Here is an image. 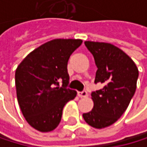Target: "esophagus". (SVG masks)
<instances>
[{
  "mask_svg": "<svg viewBox=\"0 0 147 147\" xmlns=\"http://www.w3.org/2000/svg\"><path fill=\"white\" fill-rule=\"evenodd\" d=\"M78 96H79V97H86V96H88V92L86 91L79 92H78Z\"/></svg>",
  "mask_w": 147,
  "mask_h": 147,
  "instance_id": "obj_1",
  "label": "esophagus"
}]
</instances>
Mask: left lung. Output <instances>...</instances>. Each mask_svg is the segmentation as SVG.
I'll return each instance as SVG.
<instances>
[{
    "instance_id": "left-lung-1",
    "label": "left lung",
    "mask_w": 147,
    "mask_h": 147,
    "mask_svg": "<svg viewBox=\"0 0 147 147\" xmlns=\"http://www.w3.org/2000/svg\"><path fill=\"white\" fill-rule=\"evenodd\" d=\"M98 70L95 84L103 88L92 92L93 109L83 113L85 122L95 128L112 125L126 111L136 89L138 69L121 49L109 43L85 41Z\"/></svg>"
}]
</instances>
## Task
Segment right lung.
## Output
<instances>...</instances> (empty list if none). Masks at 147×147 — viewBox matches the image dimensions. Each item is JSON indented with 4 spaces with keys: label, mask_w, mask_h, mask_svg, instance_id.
<instances>
[{
    "label": "right lung",
    "mask_w": 147,
    "mask_h": 147,
    "mask_svg": "<svg viewBox=\"0 0 147 147\" xmlns=\"http://www.w3.org/2000/svg\"><path fill=\"white\" fill-rule=\"evenodd\" d=\"M81 39H54L28 55L15 73L17 98L27 122L41 132L59 125L63 109L76 97L67 88V63Z\"/></svg>",
    "instance_id": "add662e5"
}]
</instances>
